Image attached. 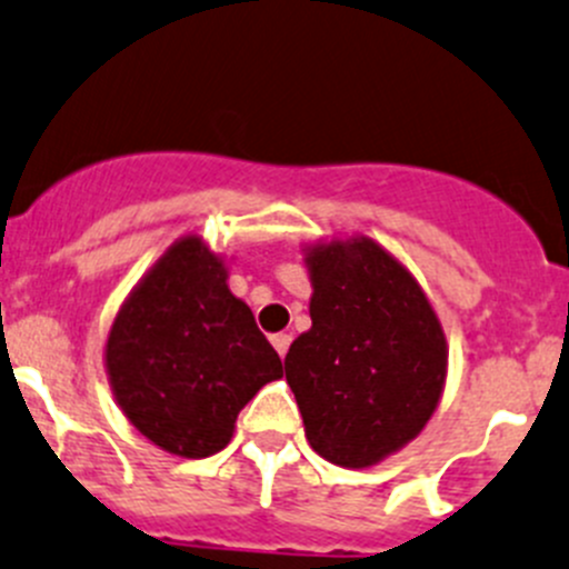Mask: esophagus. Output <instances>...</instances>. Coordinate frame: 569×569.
Here are the masks:
<instances>
[{
    "label": "esophagus",
    "mask_w": 569,
    "mask_h": 569,
    "mask_svg": "<svg viewBox=\"0 0 569 569\" xmlns=\"http://www.w3.org/2000/svg\"><path fill=\"white\" fill-rule=\"evenodd\" d=\"M289 345H291V336L289 333H274L272 336V347L278 350V356L283 358L286 352H289Z\"/></svg>",
    "instance_id": "1"
}]
</instances>
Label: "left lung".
Masks as SVG:
<instances>
[{
    "mask_svg": "<svg viewBox=\"0 0 569 569\" xmlns=\"http://www.w3.org/2000/svg\"><path fill=\"white\" fill-rule=\"evenodd\" d=\"M311 330L286 356V380L311 448L361 470L411 442L437 411L448 341L425 291L367 236L306 250Z\"/></svg>",
    "mask_w": 569,
    "mask_h": 569,
    "instance_id": "1",
    "label": "left lung"
}]
</instances>
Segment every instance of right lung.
Instances as JSON below:
<instances>
[{"instance_id": "obj_1", "label": "right lung", "mask_w": 569, "mask_h": 569, "mask_svg": "<svg viewBox=\"0 0 569 569\" xmlns=\"http://www.w3.org/2000/svg\"><path fill=\"white\" fill-rule=\"evenodd\" d=\"M104 367L136 431L183 459L219 453L241 408L283 378L280 356L200 236L174 241L138 280L110 325Z\"/></svg>"}]
</instances>
